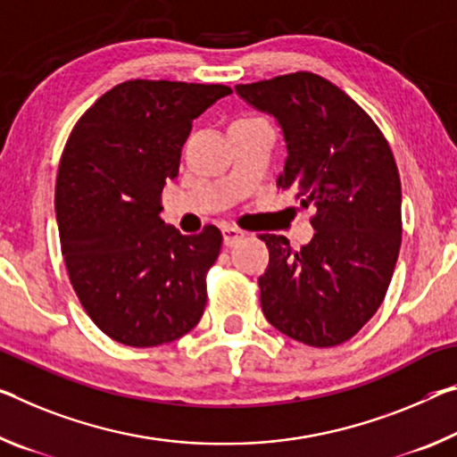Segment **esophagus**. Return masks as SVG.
I'll return each instance as SVG.
<instances>
[{
	"label": "esophagus",
	"instance_id": "obj_1",
	"mask_svg": "<svg viewBox=\"0 0 457 457\" xmlns=\"http://www.w3.org/2000/svg\"><path fill=\"white\" fill-rule=\"evenodd\" d=\"M221 234H223V244L226 245H234L244 237V231L234 228V226H226L221 229Z\"/></svg>",
	"mask_w": 457,
	"mask_h": 457
}]
</instances>
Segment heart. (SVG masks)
Instances as JSON below:
<instances>
[{"mask_svg": "<svg viewBox=\"0 0 457 457\" xmlns=\"http://www.w3.org/2000/svg\"><path fill=\"white\" fill-rule=\"evenodd\" d=\"M250 120H258V118H254V115H245V118H237L236 121H250Z\"/></svg>", "mask_w": 457, "mask_h": 457, "instance_id": "obj_1", "label": "heart"}]
</instances>
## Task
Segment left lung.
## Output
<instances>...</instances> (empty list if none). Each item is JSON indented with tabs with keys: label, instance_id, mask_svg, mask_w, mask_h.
Here are the masks:
<instances>
[{
	"label": "left lung",
	"instance_id": "obj_1",
	"mask_svg": "<svg viewBox=\"0 0 457 457\" xmlns=\"http://www.w3.org/2000/svg\"><path fill=\"white\" fill-rule=\"evenodd\" d=\"M236 93L278 121L287 161L277 185L317 209L301 250L285 236H260L270 252L258 278L264 317L301 344H344L385 301L401 250L393 150L356 101L313 72L236 85Z\"/></svg>",
	"mask_w": 457,
	"mask_h": 457
}]
</instances>
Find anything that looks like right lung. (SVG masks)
<instances>
[{
  "label": "right lung",
  "mask_w": 457,
  "mask_h": 457,
  "mask_svg": "<svg viewBox=\"0 0 457 457\" xmlns=\"http://www.w3.org/2000/svg\"><path fill=\"white\" fill-rule=\"evenodd\" d=\"M229 93L226 85L134 79L72 128L54 193L61 250L87 315L115 342H175L205 311L221 231L183 236L166 226L161 195L179 175L193 120Z\"/></svg>",
  "instance_id": "add662e5"
}]
</instances>
